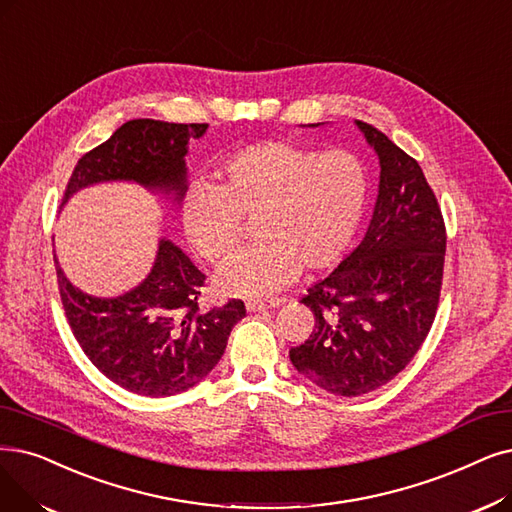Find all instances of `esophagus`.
Returning a JSON list of instances; mask_svg holds the SVG:
<instances>
[{
    "mask_svg": "<svg viewBox=\"0 0 512 512\" xmlns=\"http://www.w3.org/2000/svg\"><path fill=\"white\" fill-rule=\"evenodd\" d=\"M282 303V299H276V301H247V311H263V309H272V307H278Z\"/></svg>",
    "mask_w": 512,
    "mask_h": 512,
    "instance_id": "esophagus-1",
    "label": "esophagus"
}]
</instances>
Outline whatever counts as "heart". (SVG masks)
Listing matches in <instances>:
<instances>
[{
    "mask_svg": "<svg viewBox=\"0 0 512 512\" xmlns=\"http://www.w3.org/2000/svg\"><path fill=\"white\" fill-rule=\"evenodd\" d=\"M215 186H194L182 201L190 247L213 265L226 263L255 217L259 238L217 276L236 297H263L301 272L335 265L355 236L368 203V173L345 150L318 152L282 140L232 152L215 171Z\"/></svg>",
    "mask_w": 512,
    "mask_h": 512,
    "instance_id": "heart-1",
    "label": "heart"
}]
</instances>
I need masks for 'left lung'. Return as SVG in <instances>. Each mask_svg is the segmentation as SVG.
Returning a JSON list of instances; mask_svg holds the SVG:
<instances>
[{
  "mask_svg": "<svg viewBox=\"0 0 512 512\" xmlns=\"http://www.w3.org/2000/svg\"><path fill=\"white\" fill-rule=\"evenodd\" d=\"M381 165L364 240L301 299L309 339L288 351L316 387L358 397L387 385L425 343L439 303L446 224L420 165L383 131L355 121Z\"/></svg>",
  "mask_w": 512,
  "mask_h": 512,
  "instance_id": "8db88e82",
  "label": "left lung"
}]
</instances>
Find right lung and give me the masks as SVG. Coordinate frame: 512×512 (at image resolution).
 Masks as SVG:
<instances>
[{
  "mask_svg": "<svg viewBox=\"0 0 512 512\" xmlns=\"http://www.w3.org/2000/svg\"><path fill=\"white\" fill-rule=\"evenodd\" d=\"M207 123L133 119L85 152L66 184L62 205L81 188L102 182H136L152 192L173 194L180 205L188 190L186 154L190 138H201ZM56 276L66 320L92 364L119 387L167 397L201 383L226 351L244 303L228 301L198 309L205 274L167 238L159 240L150 274L119 297H92Z\"/></svg>",
  "mask_w": 512,
  "mask_h": 512,
  "instance_id": "1",
  "label": "right lung"
}]
</instances>
